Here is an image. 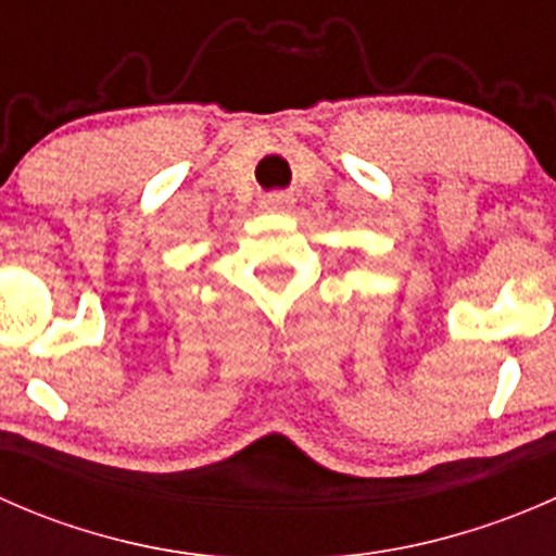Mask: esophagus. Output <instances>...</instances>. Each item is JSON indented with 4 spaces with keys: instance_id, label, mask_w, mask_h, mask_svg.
Instances as JSON below:
<instances>
[{
    "instance_id": "obj_1",
    "label": "esophagus",
    "mask_w": 556,
    "mask_h": 556,
    "mask_svg": "<svg viewBox=\"0 0 556 556\" xmlns=\"http://www.w3.org/2000/svg\"><path fill=\"white\" fill-rule=\"evenodd\" d=\"M290 204H293V199H290L288 193H268V195H263V201H261L263 210H268V212H285Z\"/></svg>"
}]
</instances>
